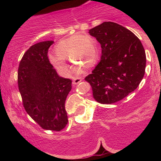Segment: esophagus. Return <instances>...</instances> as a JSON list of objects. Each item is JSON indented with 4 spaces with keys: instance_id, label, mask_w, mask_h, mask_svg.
Returning <instances> with one entry per match:
<instances>
[{
    "instance_id": "obj_1",
    "label": "esophagus",
    "mask_w": 161,
    "mask_h": 161,
    "mask_svg": "<svg viewBox=\"0 0 161 161\" xmlns=\"http://www.w3.org/2000/svg\"><path fill=\"white\" fill-rule=\"evenodd\" d=\"M81 77H74V78H73V80H72V84H77L80 82H81Z\"/></svg>"
}]
</instances>
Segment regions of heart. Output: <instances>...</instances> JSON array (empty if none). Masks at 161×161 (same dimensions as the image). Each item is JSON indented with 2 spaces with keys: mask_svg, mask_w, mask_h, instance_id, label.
<instances>
[{
  "mask_svg": "<svg viewBox=\"0 0 161 161\" xmlns=\"http://www.w3.org/2000/svg\"><path fill=\"white\" fill-rule=\"evenodd\" d=\"M56 54H49V59L62 75L67 76L71 67L66 62H71L80 66L89 68L97 62L98 51L94 40L87 35H74L61 40L54 47ZM78 70H80V67Z\"/></svg>",
  "mask_w": 161,
  "mask_h": 161,
  "instance_id": "1",
  "label": "heart"
}]
</instances>
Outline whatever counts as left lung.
<instances>
[{"label":"left lung","mask_w":161,"mask_h":161,"mask_svg":"<svg viewBox=\"0 0 161 161\" xmlns=\"http://www.w3.org/2000/svg\"><path fill=\"white\" fill-rule=\"evenodd\" d=\"M89 33L101 44L102 57L84 80L92 86L97 102L116 103L134 91L143 80L146 64L143 45L131 31L113 22H103Z\"/></svg>","instance_id":"obj_1"}]
</instances>
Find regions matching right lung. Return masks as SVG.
<instances>
[{
  "mask_svg": "<svg viewBox=\"0 0 161 161\" xmlns=\"http://www.w3.org/2000/svg\"><path fill=\"white\" fill-rule=\"evenodd\" d=\"M53 41L32 45L24 54L18 71V84L23 107L43 129L59 131L68 122L64 103L72 81L59 77L49 61Z\"/></svg>",
  "mask_w": 161,
  "mask_h": 161,
  "instance_id": "obj_1",
  "label": "right lung"
}]
</instances>
